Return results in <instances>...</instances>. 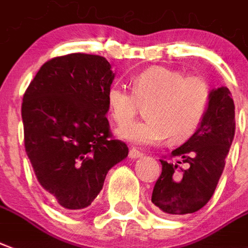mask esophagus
Instances as JSON below:
<instances>
[{
  "mask_svg": "<svg viewBox=\"0 0 248 248\" xmlns=\"http://www.w3.org/2000/svg\"><path fill=\"white\" fill-rule=\"evenodd\" d=\"M143 154L140 151H138L137 148H130L129 151V157H131V159H138V157H142Z\"/></svg>",
  "mask_w": 248,
  "mask_h": 248,
  "instance_id": "esophagus-1",
  "label": "esophagus"
}]
</instances>
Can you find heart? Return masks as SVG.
Instances as JSON below:
<instances>
[{
  "mask_svg": "<svg viewBox=\"0 0 248 248\" xmlns=\"http://www.w3.org/2000/svg\"><path fill=\"white\" fill-rule=\"evenodd\" d=\"M131 91L111 85L106 92L110 115L124 124L135 118L140 105L148 118L119 127L118 135L140 146L170 138L181 143L199 131L212 102V88L201 76L168 67H150L131 78Z\"/></svg>",
  "mask_w": 248,
  "mask_h": 248,
  "instance_id": "b5f03b06",
  "label": "heart"
}]
</instances>
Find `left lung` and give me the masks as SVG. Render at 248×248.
<instances>
[{"label":"left lung","mask_w":248,"mask_h":248,"mask_svg":"<svg viewBox=\"0 0 248 248\" xmlns=\"http://www.w3.org/2000/svg\"><path fill=\"white\" fill-rule=\"evenodd\" d=\"M235 134V106L225 87L212 91L208 114L199 131L161 161L152 190L157 212L180 217L196 213L212 199Z\"/></svg>","instance_id":"left-lung-1"}]
</instances>
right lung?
Masks as SVG:
<instances>
[{"label":"right lung","instance_id":"right-lung-1","mask_svg":"<svg viewBox=\"0 0 248 248\" xmlns=\"http://www.w3.org/2000/svg\"><path fill=\"white\" fill-rule=\"evenodd\" d=\"M110 68L98 55L58 56L40 67L23 94L27 156L42 188L67 210L89 206L108 170L129 154L106 118Z\"/></svg>","mask_w":248,"mask_h":248}]
</instances>
